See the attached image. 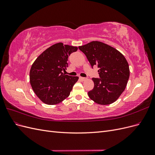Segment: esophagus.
Instances as JSON below:
<instances>
[{"instance_id":"34e87169","label":"esophagus","mask_w":155,"mask_h":155,"mask_svg":"<svg viewBox=\"0 0 155 155\" xmlns=\"http://www.w3.org/2000/svg\"><path fill=\"white\" fill-rule=\"evenodd\" d=\"M79 79H81V81H85L86 80V79H87V78H83V77H80V78H79Z\"/></svg>"}]
</instances>
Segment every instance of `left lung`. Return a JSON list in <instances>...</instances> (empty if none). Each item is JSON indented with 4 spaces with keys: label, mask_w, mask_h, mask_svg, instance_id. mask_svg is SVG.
Returning a JSON list of instances; mask_svg holds the SVG:
<instances>
[{
    "label": "left lung",
    "mask_w": 155,
    "mask_h": 155,
    "mask_svg": "<svg viewBox=\"0 0 155 155\" xmlns=\"http://www.w3.org/2000/svg\"><path fill=\"white\" fill-rule=\"evenodd\" d=\"M92 68L97 65L100 78H92L94 87L88 92L89 97L100 105L116 101L124 91L129 78V64L122 54L100 41L79 46Z\"/></svg>",
    "instance_id": "obj_1"
}]
</instances>
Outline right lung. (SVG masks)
I'll list each match as a JSON object with an SVG mask.
<instances>
[{
	"instance_id": "1",
	"label": "right lung",
	"mask_w": 155,
	"mask_h": 155,
	"mask_svg": "<svg viewBox=\"0 0 155 155\" xmlns=\"http://www.w3.org/2000/svg\"><path fill=\"white\" fill-rule=\"evenodd\" d=\"M78 47L62 43H56L45 50L33 63L30 81L37 96L45 104L55 105L70 95L78 76L64 75L68 58Z\"/></svg>"
}]
</instances>
